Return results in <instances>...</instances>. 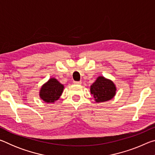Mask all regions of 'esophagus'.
Masks as SVG:
<instances>
[{
	"label": "esophagus",
	"mask_w": 155,
	"mask_h": 155,
	"mask_svg": "<svg viewBox=\"0 0 155 155\" xmlns=\"http://www.w3.org/2000/svg\"><path fill=\"white\" fill-rule=\"evenodd\" d=\"M74 83L76 84V85H81L82 82L81 81H74Z\"/></svg>",
	"instance_id": "1"
}]
</instances>
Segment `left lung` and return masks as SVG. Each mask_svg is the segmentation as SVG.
<instances>
[{
	"label": "left lung",
	"instance_id": "obj_1",
	"mask_svg": "<svg viewBox=\"0 0 155 155\" xmlns=\"http://www.w3.org/2000/svg\"><path fill=\"white\" fill-rule=\"evenodd\" d=\"M116 87L111 80L100 76L90 86V92L96 103H103L111 100L116 94Z\"/></svg>",
	"mask_w": 155,
	"mask_h": 155
}]
</instances>
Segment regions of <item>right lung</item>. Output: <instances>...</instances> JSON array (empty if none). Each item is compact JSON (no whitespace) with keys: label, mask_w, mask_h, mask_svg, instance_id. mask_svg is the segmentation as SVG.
<instances>
[{"label":"right lung","mask_w":155,"mask_h":155,"mask_svg":"<svg viewBox=\"0 0 155 155\" xmlns=\"http://www.w3.org/2000/svg\"><path fill=\"white\" fill-rule=\"evenodd\" d=\"M64 86L56 78H51L41 86L40 90V97L47 103H53L57 101L64 91Z\"/></svg>","instance_id":"add662e5"}]
</instances>
